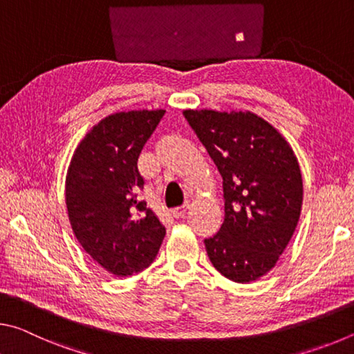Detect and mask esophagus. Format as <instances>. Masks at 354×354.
<instances>
[{
	"mask_svg": "<svg viewBox=\"0 0 354 354\" xmlns=\"http://www.w3.org/2000/svg\"><path fill=\"white\" fill-rule=\"evenodd\" d=\"M187 209H189L187 205L181 206V207H176V209H173V211H171V215H173V217H175L176 220H179V218L184 217L185 212H187Z\"/></svg>",
	"mask_w": 354,
	"mask_h": 354,
	"instance_id": "34e87169",
	"label": "esophagus"
}]
</instances>
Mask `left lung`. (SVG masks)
<instances>
[{"instance_id": "left-lung-1", "label": "left lung", "mask_w": 354, "mask_h": 354, "mask_svg": "<svg viewBox=\"0 0 354 354\" xmlns=\"http://www.w3.org/2000/svg\"><path fill=\"white\" fill-rule=\"evenodd\" d=\"M223 178L225 220L205 239L212 266L234 283L270 272L299 220L303 181L289 143L251 112L184 111Z\"/></svg>"}]
</instances>
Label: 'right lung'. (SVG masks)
Here are the masks:
<instances>
[{
	"instance_id": "1",
	"label": "right lung",
	"mask_w": 354,
	"mask_h": 354,
	"mask_svg": "<svg viewBox=\"0 0 354 354\" xmlns=\"http://www.w3.org/2000/svg\"><path fill=\"white\" fill-rule=\"evenodd\" d=\"M165 111H129L106 117L71 158L65 201L77 242L117 277L142 272L154 261L165 227L147 203L137 160Z\"/></svg>"
}]
</instances>
